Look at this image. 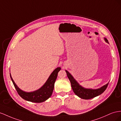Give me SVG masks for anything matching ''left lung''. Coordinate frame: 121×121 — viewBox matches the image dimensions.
Returning a JSON list of instances; mask_svg holds the SVG:
<instances>
[{
    "label": "left lung",
    "mask_w": 121,
    "mask_h": 121,
    "mask_svg": "<svg viewBox=\"0 0 121 121\" xmlns=\"http://www.w3.org/2000/svg\"><path fill=\"white\" fill-rule=\"evenodd\" d=\"M104 39L106 43H109L108 40L106 38H104ZM66 72L67 77L69 80L72 90L76 95L78 97L83 99H90L98 96L103 93L108 87V84L102 86L101 87L98 89H89L85 88L79 84L78 82L75 80L69 72L67 70H65Z\"/></svg>",
    "instance_id": "obj_1"
}]
</instances>
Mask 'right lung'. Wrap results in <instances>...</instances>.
<instances>
[{"label":"right lung","instance_id":"add662e5","mask_svg":"<svg viewBox=\"0 0 121 121\" xmlns=\"http://www.w3.org/2000/svg\"><path fill=\"white\" fill-rule=\"evenodd\" d=\"M60 70L61 67H58L56 68L50 74L49 78L42 87L37 90L30 92L24 91L20 89L13 81L11 73L10 77L17 92L23 99L32 102L40 103L47 100L52 94L55 82L57 78L58 72Z\"/></svg>","mask_w":121,"mask_h":121}]
</instances>
